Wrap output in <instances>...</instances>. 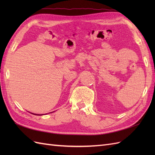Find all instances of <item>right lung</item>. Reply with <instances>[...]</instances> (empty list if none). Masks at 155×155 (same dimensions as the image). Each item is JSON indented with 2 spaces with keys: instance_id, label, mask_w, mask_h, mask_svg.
I'll list each match as a JSON object with an SVG mask.
<instances>
[{
  "instance_id": "add662e5",
  "label": "right lung",
  "mask_w": 155,
  "mask_h": 155,
  "mask_svg": "<svg viewBox=\"0 0 155 155\" xmlns=\"http://www.w3.org/2000/svg\"><path fill=\"white\" fill-rule=\"evenodd\" d=\"M31 114H34V115H35H35H37V114H34V113H31ZM41 115H43V114H41V115H39V116H41ZM38 116H39V114H38Z\"/></svg>"
}]
</instances>
